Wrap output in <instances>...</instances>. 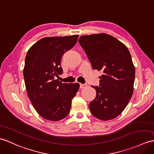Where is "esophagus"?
<instances>
[{"instance_id":"esophagus-1","label":"esophagus","mask_w":154,"mask_h":154,"mask_svg":"<svg viewBox=\"0 0 154 154\" xmlns=\"http://www.w3.org/2000/svg\"><path fill=\"white\" fill-rule=\"evenodd\" d=\"M87 87V84H80V88H84Z\"/></svg>"}]
</instances>
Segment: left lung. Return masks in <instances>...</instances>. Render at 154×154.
Masks as SVG:
<instances>
[{
    "mask_svg": "<svg viewBox=\"0 0 154 154\" xmlns=\"http://www.w3.org/2000/svg\"><path fill=\"white\" fill-rule=\"evenodd\" d=\"M93 69L102 71L96 98L89 103L98 119L110 120L126 108L133 93L135 69L127 46L108 34L83 35L79 39Z\"/></svg>",
    "mask_w": 154,
    "mask_h": 154,
    "instance_id": "obj_1",
    "label": "left lung"
}]
</instances>
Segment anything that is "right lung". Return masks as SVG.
I'll return each instance as SVG.
<instances>
[{"label":"right lung","instance_id":"obj_1","mask_svg":"<svg viewBox=\"0 0 154 154\" xmlns=\"http://www.w3.org/2000/svg\"><path fill=\"white\" fill-rule=\"evenodd\" d=\"M78 37L42 38L27 53L23 69L26 91L32 105L44 119L60 121L69 113L79 84L62 83L55 76L62 74L61 59L76 44Z\"/></svg>","mask_w":154,"mask_h":154}]
</instances>
